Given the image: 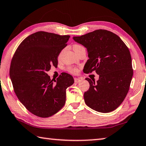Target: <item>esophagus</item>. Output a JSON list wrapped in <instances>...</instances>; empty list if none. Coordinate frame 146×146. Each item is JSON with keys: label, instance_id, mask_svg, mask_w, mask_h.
Here are the masks:
<instances>
[{"label": "esophagus", "instance_id": "1", "mask_svg": "<svg viewBox=\"0 0 146 146\" xmlns=\"http://www.w3.org/2000/svg\"><path fill=\"white\" fill-rule=\"evenodd\" d=\"M80 81H81L80 79H79V78H74V81H75V82H79Z\"/></svg>", "mask_w": 146, "mask_h": 146}]
</instances>
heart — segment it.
I'll list each match as a JSON object with an SVG mask.
<instances>
[{
    "mask_svg": "<svg viewBox=\"0 0 146 146\" xmlns=\"http://www.w3.org/2000/svg\"><path fill=\"white\" fill-rule=\"evenodd\" d=\"M81 47H82L81 45L74 44L73 46V49H74V50L75 51V50H77V49H78L80 48ZM60 54H61V53H60ZM67 70L69 71V72H72L73 74H76L77 72H78V68H76V67H68Z\"/></svg>",
    "mask_w": 146,
    "mask_h": 146,
    "instance_id": "1",
    "label": "heart"
}]
</instances>
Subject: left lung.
<instances>
[{"label":"left lung","instance_id":"left-lung-1","mask_svg":"<svg viewBox=\"0 0 146 146\" xmlns=\"http://www.w3.org/2000/svg\"><path fill=\"white\" fill-rule=\"evenodd\" d=\"M73 39L87 49L89 59L84 65L86 74L95 71L97 81L86 78L90 88L84 93L86 105L96 111H114L128 92L133 68L130 51L116 34L99 29Z\"/></svg>","mask_w":146,"mask_h":146}]
</instances>
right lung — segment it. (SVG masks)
<instances>
[{"mask_svg":"<svg viewBox=\"0 0 146 146\" xmlns=\"http://www.w3.org/2000/svg\"><path fill=\"white\" fill-rule=\"evenodd\" d=\"M69 38L70 35L35 32L22 41L13 57L9 75L14 91L35 116H51L65 105L66 89L74 84L73 77L64 72L53 81L46 72L51 66L56 67L58 56Z\"/></svg>","mask_w":146,"mask_h":146,"instance_id":"obj_1","label":"right lung"}]
</instances>
